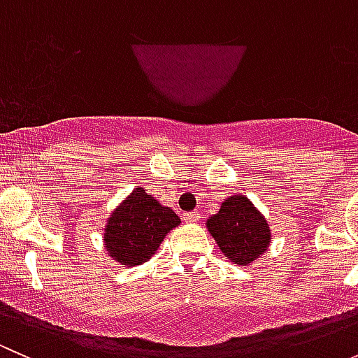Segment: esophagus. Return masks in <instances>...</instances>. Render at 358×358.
Returning <instances> with one entry per match:
<instances>
[{
	"instance_id": "1",
	"label": "esophagus",
	"mask_w": 358,
	"mask_h": 358,
	"mask_svg": "<svg viewBox=\"0 0 358 358\" xmlns=\"http://www.w3.org/2000/svg\"><path fill=\"white\" fill-rule=\"evenodd\" d=\"M183 220H185V222H189V223L197 222V220H199V213H196V211L185 213V215H183Z\"/></svg>"
}]
</instances>
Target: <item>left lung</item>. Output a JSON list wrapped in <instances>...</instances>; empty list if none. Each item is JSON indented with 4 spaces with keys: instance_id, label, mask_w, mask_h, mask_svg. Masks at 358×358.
Listing matches in <instances>:
<instances>
[{
    "instance_id": "left-lung-1",
    "label": "left lung",
    "mask_w": 358,
    "mask_h": 358,
    "mask_svg": "<svg viewBox=\"0 0 358 358\" xmlns=\"http://www.w3.org/2000/svg\"><path fill=\"white\" fill-rule=\"evenodd\" d=\"M208 230L223 255L246 266L270 244V229L262 213L244 196H232L208 220Z\"/></svg>"
}]
</instances>
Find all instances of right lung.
Masks as SVG:
<instances>
[{
    "instance_id": "obj_1",
    "label": "right lung",
    "mask_w": 358,
    "mask_h": 358,
    "mask_svg": "<svg viewBox=\"0 0 358 358\" xmlns=\"http://www.w3.org/2000/svg\"><path fill=\"white\" fill-rule=\"evenodd\" d=\"M180 225L173 209L161 206L143 189H135L110 215L106 227V248L121 265L145 263L171 229Z\"/></svg>"
}]
</instances>
